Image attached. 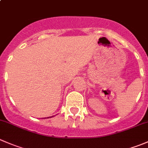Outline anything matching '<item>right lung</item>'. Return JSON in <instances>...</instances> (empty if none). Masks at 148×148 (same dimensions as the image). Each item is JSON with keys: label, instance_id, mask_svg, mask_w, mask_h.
I'll return each instance as SVG.
<instances>
[{"label": "right lung", "instance_id": "add662e5", "mask_svg": "<svg viewBox=\"0 0 148 148\" xmlns=\"http://www.w3.org/2000/svg\"><path fill=\"white\" fill-rule=\"evenodd\" d=\"M52 117H53V116H52ZM49 117H47V118H49Z\"/></svg>", "mask_w": 148, "mask_h": 148}]
</instances>
